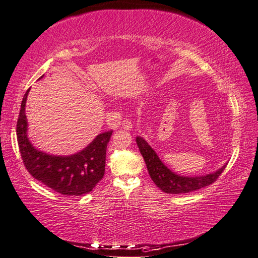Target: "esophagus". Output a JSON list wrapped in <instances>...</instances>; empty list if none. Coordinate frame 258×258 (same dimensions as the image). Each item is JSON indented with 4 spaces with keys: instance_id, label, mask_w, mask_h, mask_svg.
<instances>
[{
    "instance_id": "obj_1",
    "label": "esophagus",
    "mask_w": 258,
    "mask_h": 258,
    "mask_svg": "<svg viewBox=\"0 0 258 258\" xmlns=\"http://www.w3.org/2000/svg\"><path fill=\"white\" fill-rule=\"evenodd\" d=\"M122 127H123L124 130H126V131L132 130L133 124H132V122H131V120H130L128 118H125V119L123 120V122H122Z\"/></svg>"
}]
</instances>
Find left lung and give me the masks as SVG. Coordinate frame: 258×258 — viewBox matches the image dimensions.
Returning a JSON list of instances; mask_svg holds the SVG:
<instances>
[{"label":"left lung","mask_w":258,"mask_h":258,"mask_svg":"<svg viewBox=\"0 0 258 258\" xmlns=\"http://www.w3.org/2000/svg\"><path fill=\"white\" fill-rule=\"evenodd\" d=\"M136 143H138L140 152L145 161L151 179L159 186V189L165 194L182 195L205 188V186L214 183L226 168V165H224L216 172L206 175L183 176L176 174L169 168H166L162 161L159 159L155 151L151 148L143 138L138 136Z\"/></svg>","instance_id":"8db88e82"}]
</instances>
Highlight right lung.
Here are the masks:
<instances>
[{"mask_svg":"<svg viewBox=\"0 0 258 258\" xmlns=\"http://www.w3.org/2000/svg\"><path fill=\"white\" fill-rule=\"evenodd\" d=\"M30 89L21 103L17 136L23 164L34 179L63 196H83L92 191L105 173L106 149L113 131L100 133L80 152L67 155H50L39 151L28 139L25 103Z\"/></svg>","mask_w":258,"mask_h":258,"instance_id":"add662e5","label":"right lung"}]
</instances>
